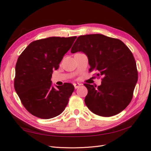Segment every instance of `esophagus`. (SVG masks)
Segmentation results:
<instances>
[{
    "label": "esophagus",
    "instance_id": "obj_1",
    "mask_svg": "<svg viewBox=\"0 0 151 151\" xmlns=\"http://www.w3.org/2000/svg\"><path fill=\"white\" fill-rule=\"evenodd\" d=\"M81 84H76V83H74V86L75 89H77L78 88H79V86H81Z\"/></svg>",
    "mask_w": 151,
    "mask_h": 151
}]
</instances>
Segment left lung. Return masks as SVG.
Here are the masks:
<instances>
[{
	"label": "left lung",
	"instance_id": "1",
	"mask_svg": "<svg viewBox=\"0 0 151 151\" xmlns=\"http://www.w3.org/2000/svg\"><path fill=\"white\" fill-rule=\"evenodd\" d=\"M70 52H84L88 57L89 72L103 76L98 87L84 84L88 91L84 101L90 110L109 117L125 109L133 98L138 79L135 58L127 45L103 35H86L77 38Z\"/></svg>",
	"mask_w": 151,
	"mask_h": 151
}]
</instances>
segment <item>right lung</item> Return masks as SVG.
Here are the masks:
<instances>
[{
    "mask_svg": "<svg viewBox=\"0 0 151 151\" xmlns=\"http://www.w3.org/2000/svg\"><path fill=\"white\" fill-rule=\"evenodd\" d=\"M76 36L49 37L34 41L21 53L16 65L14 89L26 110L42 119L61 114L74 90L70 83L52 86L53 70L68 51Z\"/></svg>",
    "mask_w": 151,
    "mask_h": 151,
    "instance_id": "right-lung-1",
    "label": "right lung"
}]
</instances>
